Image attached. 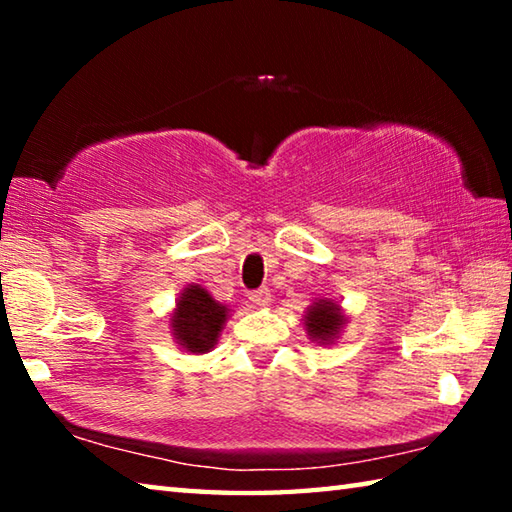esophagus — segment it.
<instances>
[{"instance_id":"1","label":"esophagus","mask_w":512,"mask_h":512,"mask_svg":"<svg viewBox=\"0 0 512 512\" xmlns=\"http://www.w3.org/2000/svg\"><path fill=\"white\" fill-rule=\"evenodd\" d=\"M250 302H253L255 307H268L271 305V289H257L250 293Z\"/></svg>"}]
</instances>
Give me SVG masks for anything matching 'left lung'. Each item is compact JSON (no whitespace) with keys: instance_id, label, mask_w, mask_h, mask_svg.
Listing matches in <instances>:
<instances>
[{"instance_id":"left-lung-1","label":"left lung","mask_w":512,"mask_h":512,"mask_svg":"<svg viewBox=\"0 0 512 512\" xmlns=\"http://www.w3.org/2000/svg\"><path fill=\"white\" fill-rule=\"evenodd\" d=\"M305 332L316 345H334L343 336L348 325V311L341 307L339 300L329 296H318L311 300L305 316H302Z\"/></svg>"}]
</instances>
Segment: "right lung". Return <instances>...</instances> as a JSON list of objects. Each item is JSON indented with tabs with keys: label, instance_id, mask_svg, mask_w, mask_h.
Wrapping results in <instances>:
<instances>
[{
	"label": "right lung",
	"instance_id": "1",
	"mask_svg": "<svg viewBox=\"0 0 512 512\" xmlns=\"http://www.w3.org/2000/svg\"><path fill=\"white\" fill-rule=\"evenodd\" d=\"M230 314V305H223L201 284L192 282L178 293L176 307L169 311L167 323L180 350L187 354H207L214 350Z\"/></svg>",
	"mask_w": 512,
	"mask_h": 512
}]
</instances>
